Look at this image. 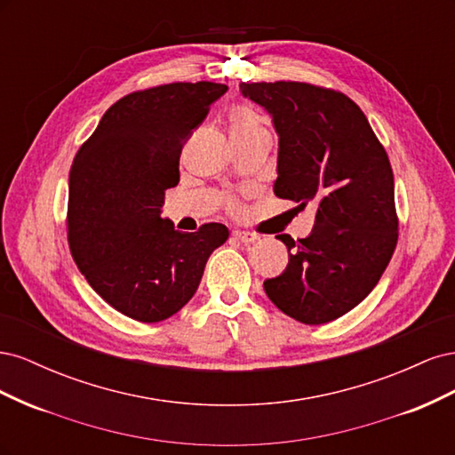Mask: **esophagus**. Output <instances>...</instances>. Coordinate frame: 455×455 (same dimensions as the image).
Instances as JSON below:
<instances>
[{
    "instance_id": "1",
    "label": "esophagus",
    "mask_w": 455,
    "mask_h": 455,
    "mask_svg": "<svg viewBox=\"0 0 455 455\" xmlns=\"http://www.w3.org/2000/svg\"><path fill=\"white\" fill-rule=\"evenodd\" d=\"M233 237H235V239H237V241H241V243H244V244H251V243H254V241L258 239L256 233H251V231H241V229L233 231Z\"/></svg>"
}]
</instances>
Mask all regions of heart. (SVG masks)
I'll list each match as a JSON object with an SVG mask.
<instances>
[{
    "mask_svg": "<svg viewBox=\"0 0 455 455\" xmlns=\"http://www.w3.org/2000/svg\"><path fill=\"white\" fill-rule=\"evenodd\" d=\"M231 125H233V132H252L258 129H264L261 117L249 106H237L233 109Z\"/></svg>",
    "mask_w": 455,
    "mask_h": 455,
    "instance_id": "1",
    "label": "heart"
}]
</instances>
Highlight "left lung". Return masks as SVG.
I'll return each mask as SVG.
<instances>
[{"label":"left lung","mask_w":455,"mask_h":455,"mask_svg":"<svg viewBox=\"0 0 455 455\" xmlns=\"http://www.w3.org/2000/svg\"><path fill=\"white\" fill-rule=\"evenodd\" d=\"M279 134L281 199L316 204L306 239L277 235L288 266L264 283L269 299L304 324L346 315L371 292L398 239L395 180L387 154L363 109L334 89L299 81L241 84Z\"/></svg>","instance_id":"left-lung-1"}]
</instances>
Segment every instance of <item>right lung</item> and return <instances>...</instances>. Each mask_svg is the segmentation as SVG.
<instances>
[{"label":"right lung","instance_id":"right-lung-1","mask_svg":"<svg viewBox=\"0 0 455 455\" xmlns=\"http://www.w3.org/2000/svg\"><path fill=\"white\" fill-rule=\"evenodd\" d=\"M228 91L212 81L169 84L119 99L79 148L70 169L68 244L92 291L119 313L159 323L180 311L224 224L194 233L161 218L164 189L180 182L184 142Z\"/></svg>","mask_w":455,"mask_h":455}]
</instances>
